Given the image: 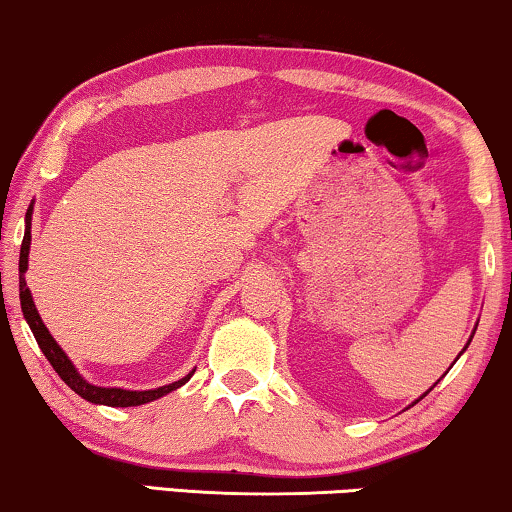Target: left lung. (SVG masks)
<instances>
[{"label": "left lung", "instance_id": "8db88e82", "mask_svg": "<svg viewBox=\"0 0 512 512\" xmlns=\"http://www.w3.org/2000/svg\"><path fill=\"white\" fill-rule=\"evenodd\" d=\"M475 328H478V326H475ZM473 333H475V331H473ZM471 340H473V335H471ZM471 340H468V342H466V347H468V345H471ZM466 347H464V349H461V354H464V352H466ZM461 354H459V356H461ZM459 356H457V359H459ZM450 368H452V366H450ZM433 387H436V384H433ZM433 387H431V389H433ZM431 389H429V391H431ZM429 391H426V394H429ZM426 394H422V396H419V398H424ZM419 398H417V401H415V403H419ZM415 403H412V405H415Z\"/></svg>", "mask_w": 512, "mask_h": 512}]
</instances>
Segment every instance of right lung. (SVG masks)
Here are the masks:
<instances>
[{
    "label": "right lung",
    "mask_w": 512,
    "mask_h": 512,
    "mask_svg": "<svg viewBox=\"0 0 512 512\" xmlns=\"http://www.w3.org/2000/svg\"><path fill=\"white\" fill-rule=\"evenodd\" d=\"M30 228H32V205L25 214V237H23V244H20V263H18L20 307H23L25 321L30 324L39 349L44 352L46 359L51 361V366L55 368V373L62 377V382H65L67 387L74 391V394H79L81 398H86L88 403H95V405H109V408H132V405H144V403L156 401V398H160V396H167L170 391L184 387V384L191 380V375L195 373V370H191V373H188L186 377H181V380H177V382L165 384V387H158V389H146V391H130V389H121V387H97V384H90L86 377L76 370L72 359L65 354V349L55 342L51 331L44 326V321H41L39 312H37V305H34V300H32V293H30V289H27L25 272H27V256H30V244H32Z\"/></svg>",
    "instance_id": "1"
}]
</instances>
